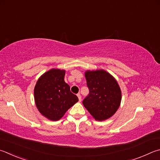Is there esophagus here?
<instances>
[{
  "label": "esophagus",
  "instance_id": "1",
  "mask_svg": "<svg viewBox=\"0 0 160 160\" xmlns=\"http://www.w3.org/2000/svg\"><path fill=\"white\" fill-rule=\"evenodd\" d=\"M77 96H78V99H79L80 101H81V99H82V98H81V95L80 94H78Z\"/></svg>",
  "mask_w": 160,
  "mask_h": 160
}]
</instances>
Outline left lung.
<instances>
[{
  "instance_id": "1",
  "label": "left lung",
  "mask_w": 160,
  "mask_h": 160,
  "mask_svg": "<svg viewBox=\"0 0 160 160\" xmlns=\"http://www.w3.org/2000/svg\"><path fill=\"white\" fill-rule=\"evenodd\" d=\"M85 75L89 93L82 101L84 106L96 120L103 121L112 117L122 100L118 82L104 70L88 71Z\"/></svg>"
}]
</instances>
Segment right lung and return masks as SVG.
<instances>
[{"label": "right lung", "mask_w": 160, "mask_h": 160, "mask_svg": "<svg viewBox=\"0 0 160 160\" xmlns=\"http://www.w3.org/2000/svg\"><path fill=\"white\" fill-rule=\"evenodd\" d=\"M65 71L52 68L37 81L34 98L37 108L45 118L52 121L60 120L67 110L78 101L64 81Z\"/></svg>", "instance_id": "add662e5"}]
</instances>
